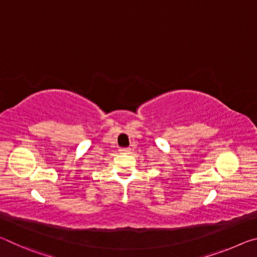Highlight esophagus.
I'll list each match as a JSON object with an SVG mask.
<instances>
[{
  "instance_id": "1",
  "label": "esophagus",
  "mask_w": 257,
  "mask_h": 257,
  "mask_svg": "<svg viewBox=\"0 0 257 257\" xmlns=\"http://www.w3.org/2000/svg\"><path fill=\"white\" fill-rule=\"evenodd\" d=\"M119 152L121 154H129L130 153V150L129 149H120Z\"/></svg>"
}]
</instances>
